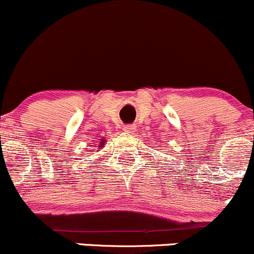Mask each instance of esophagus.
I'll list each match as a JSON object with an SVG mask.
<instances>
[{"label": "esophagus", "mask_w": 254, "mask_h": 254, "mask_svg": "<svg viewBox=\"0 0 254 254\" xmlns=\"http://www.w3.org/2000/svg\"><path fill=\"white\" fill-rule=\"evenodd\" d=\"M135 129H136V127L132 124H127V125H124V127H123V130L127 132H134Z\"/></svg>", "instance_id": "34e87169"}]
</instances>
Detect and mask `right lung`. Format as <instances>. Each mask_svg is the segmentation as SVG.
<instances>
[{
    "instance_id": "obj_1",
    "label": "right lung",
    "mask_w": 254,
    "mask_h": 254,
    "mask_svg": "<svg viewBox=\"0 0 254 254\" xmlns=\"http://www.w3.org/2000/svg\"><path fill=\"white\" fill-rule=\"evenodd\" d=\"M103 143H105V140H102V142L100 143V146H101V147H102V146H103Z\"/></svg>"
}]
</instances>
